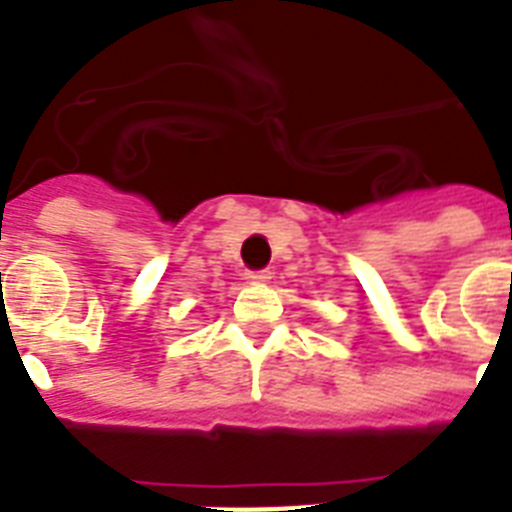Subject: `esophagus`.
Returning a JSON list of instances; mask_svg holds the SVG:
<instances>
[{"mask_svg":"<svg viewBox=\"0 0 512 512\" xmlns=\"http://www.w3.org/2000/svg\"><path fill=\"white\" fill-rule=\"evenodd\" d=\"M244 278L249 284H265V281H270V270H247Z\"/></svg>","mask_w":512,"mask_h":512,"instance_id":"1","label":"esophagus"}]
</instances>
